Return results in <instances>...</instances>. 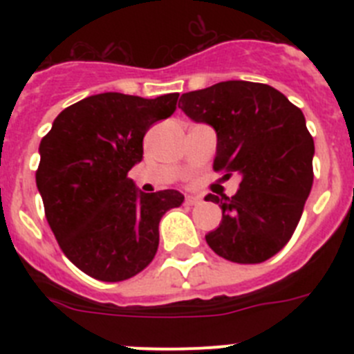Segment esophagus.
Returning <instances> with one entry per match:
<instances>
[{"label":"esophagus","mask_w":354,"mask_h":354,"mask_svg":"<svg viewBox=\"0 0 354 354\" xmlns=\"http://www.w3.org/2000/svg\"><path fill=\"white\" fill-rule=\"evenodd\" d=\"M186 204H187V205H196V204H200V196H196V195H187V196H186Z\"/></svg>","instance_id":"esophagus-1"}]
</instances>
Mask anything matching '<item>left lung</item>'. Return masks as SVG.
<instances>
[{"mask_svg": "<svg viewBox=\"0 0 354 354\" xmlns=\"http://www.w3.org/2000/svg\"><path fill=\"white\" fill-rule=\"evenodd\" d=\"M179 108L214 127V168L241 175L234 196L207 195L223 211L205 236L220 257L261 264L289 243L314 183V138L301 109L264 83L221 81L183 93Z\"/></svg>", "mask_w": 354, "mask_h": 354, "instance_id": "left-lung-1", "label": "left lung"}]
</instances>
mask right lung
Instances as JSON below:
<instances>
[{
  "label": "right lung",
  "mask_w": 354,
  "mask_h": 354,
  "mask_svg": "<svg viewBox=\"0 0 354 354\" xmlns=\"http://www.w3.org/2000/svg\"><path fill=\"white\" fill-rule=\"evenodd\" d=\"M177 99L90 95L65 108L40 142L35 179L48 223L65 257L95 280L122 282L145 270L162 214L184 202L175 189L138 192L127 177L142 161L145 133L174 113Z\"/></svg>",
  "instance_id": "right-lung-1"
}]
</instances>
